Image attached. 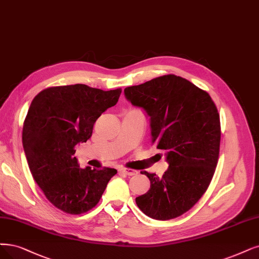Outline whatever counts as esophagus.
I'll return each instance as SVG.
<instances>
[{
  "label": "esophagus",
  "mask_w": 259,
  "mask_h": 259,
  "mask_svg": "<svg viewBox=\"0 0 259 259\" xmlns=\"http://www.w3.org/2000/svg\"><path fill=\"white\" fill-rule=\"evenodd\" d=\"M122 174L124 175H128V176H133V175H137L138 174V170L136 169H132V168H126V167H121L119 169Z\"/></svg>",
  "instance_id": "1"
}]
</instances>
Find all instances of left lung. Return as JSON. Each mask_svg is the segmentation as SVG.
Masks as SVG:
<instances>
[{"label": "left lung", "instance_id": "obj_1", "mask_svg": "<svg viewBox=\"0 0 259 259\" xmlns=\"http://www.w3.org/2000/svg\"><path fill=\"white\" fill-rule=\"evenodd\" d=\"M126 98L150 119L151 142L165 151L162 177L146 170L148 192L136 203L146 215L166 221L192 208L203 196L218 164L221 126L209 94L175 74L124 89Z\"/></svg>", "mask_w": 259, "mask_h": 259}]
</instances>
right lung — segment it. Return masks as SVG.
<instances>
[{
    "mask_svg": "<svg viewBox=\"0 0 259 259\" xmlns=\"http://www.w3.org/2000/svg\"><path fill=\"white\" fill-rule=\"evenodd\" d=\"M121 90L85 84L55 86L33 99L23 123L22 144L33 178L49 202L70 214L98 204L115 168H80L75 145L88 141L100 115L117 103Z\"/></svg>",
    "mask_w": 259,
    "mask_h": 259,
    "instance_id": "1",
    "label": "right lung"
}]
</instances>
